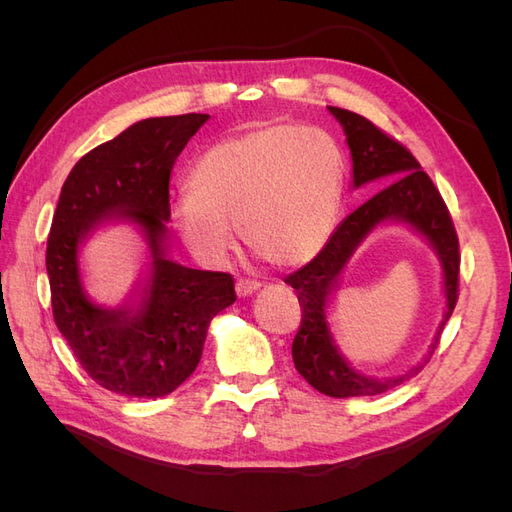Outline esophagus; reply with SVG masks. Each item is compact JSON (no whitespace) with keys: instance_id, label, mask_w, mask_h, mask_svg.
<instances>
[{"instance_id":"1","label":"esophagus","mask_w":512,"mask_h":512,"mask_svg":"<svg viewBox=\"0 0 512 512\" xmlns=\"http://www.w3.org/2000/svg\"><path fill=\"white\" fill-rule=\"evenodd\" d=\"M260 286H262V282H258V280H250V277H239L237 284H235V290H237L239 297H250L252 292L260 290Z\"/></svg>"}]
</instances>
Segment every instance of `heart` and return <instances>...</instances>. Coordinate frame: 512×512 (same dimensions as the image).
I'll list each match as a JSON object with an SVG mask.
<instances>
[{
  "label": "heart",
  "instance_id": "1",
  "mask_svg": "<svg viewBox=\"0 0 512 512\" xmlns=\"http://www.w3.org/2000/svg\"><path fill=\"white\" fill-rule=\"evenodd\" d=\"M188 194L173 200L168 222L185 247L207 262L243 243L277 267L314 258L327 243L342 203L344 160L316 126L269 123L211 143L190 168Z\"/></svg>",
  "mask_w": 512,
  "mask_h": 512
}]
</instances>
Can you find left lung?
I'll use <instances>...</instances> for the list:
<instances>
[{
    "label": "left lung",
    "mask_w": 512,
    "mask_h": 512,
    "mask_svg": "<svg viewBox=\"0 0 512 512\" xmlns=\"http://www.w3.org/2000/svg\"><path fill=\"white\" fill-rule=\"evenodd\" d=\"M329 111L342 123L346 132V141L352 153L354 188H361L363 183L382 177L395 181L386 185L374 198H369L365 205L352 211L337 226L320 254L299 271L290 273L284 280L297 290L301 305V327L292 342V361L299 374L316 391L329 397L378 395L410 380L425 364L409 370L406 375L397 379L378 381L359 375L343 361L332 342L326 324V313L323 312L336 285L338 273L360 241L386 219L406 221L432 241L441 256L445 273L447 314L427 363L433 350L440 344V335L446 320L451 318L457 305L461 262L459 239L451 213H448L438 188L404 145L378 126H374L363 115H356L337 106H329Z\"/></svg>",
    "instance_id": "8db88e82"
}]
</instances>
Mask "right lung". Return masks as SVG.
<instances>
[{
  "label": "right lung",
  "mask_w": 512,
  "mask_h": 512,
  "mask_svg": "<svg viewBox=\"0 0 512 512\" xmlns=\"http://www.w3.org/2000/svg\"><path fill=\"white\" fill-rule=\"evenodd\" d=\"M209 115L151 117L74 164L46 241L53 318L76 361L104 389L164 397L192 376L209 322L237 301L230 273L181 267L164 254L168 179L183 147ZM132 219L152 250V275L138 308L102 310L80 286L78 245L100 223Z\"/></svg>",
  "instance_id": "right-lung-1"
}]
</instances>
